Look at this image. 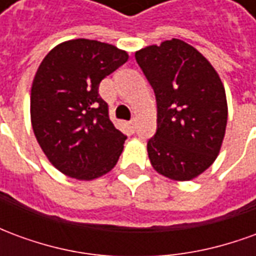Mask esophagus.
Returning a JSON list of instances; mask_svg holds the SVG:
<instances>
[{
    "instance_id": "obj_1",
    "label": "esophagus",
    "mask_w": 256,
    "mask_h": 256,
    "mask_svg": "<svg viewBox=\"0 0 256 256\" xmlns=\"http://www.w3.org/2000/svg\"><path fill=\"white\" fill-rule=\"evenodd\" d=\"M126 126H128L132 132H134V128H136V120H134V119L133 120H128V122L126 123Z\"/></svg>"
}]
</instances>
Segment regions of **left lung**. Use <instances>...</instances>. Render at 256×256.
<instances>
[{"label":"left lung","mask_w":256,"mask_h":256,"mask_svg":"<svg viewBox=\"0 0 256 256\" xmlns=\"http://www.w3.org/2000/svg\"><path fill=\"white\" fill-rule=\"evenodd\" d=\"M155 92L158 128L146 150L156 172L189 181L220 154L228 122L225 88L202 53L172 38L136 52Z\"/></svg>","instance_id":"left-lung-1"}]
</instances>
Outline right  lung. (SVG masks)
I'll use <instances>...</instances> for the list:
<instances>
[{"label":"right lung","mask_w":256,"mask_h":256,"mask_svg":"<svg viewBox=\"0 0 256 256\" xmlns=\"http://www.w3.org/2000/svg\"><path fill=\"white\" fill-rule=\"evenodd\" d=\"M128 58L114 45L79 38L53 48L36 70L32 130L49 162L68 177L92 181L116 164L128 137L111 122L98 86Z\"/></svg>","instance_id":"add662e5"}]
</instances>
